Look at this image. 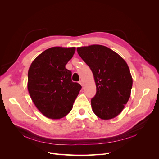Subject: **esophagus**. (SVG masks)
I'll return each mask as SVG.
<instances>
[{"mask_svg":"<svg viewBox=\"0 0 159 159\" xmlns=\"http://www.w3.org/2000/svg\"><path fill=\"white\" fill-rule=\"evenodd\" d=\"M79 83L80 84V85H81V86L84 85V81H83V80H80V81H79Z\"/></svg>","mask_w":159,"mask_h":159,"instance_id":"34e87169","label":"esophagus"}]
</instances>
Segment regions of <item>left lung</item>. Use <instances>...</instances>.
<instances>
[{
    "label": "left lung",
    "mask_w": 159,
    "mask_h": 159,
    "mask_svg": "<svg viewBox=\"0 0 159 159\" xmlns=\"http://www.w3.org/2000/svg\"><path fill=\"white\" fill-rule=\"evenodd\" d=\"M77 51L93 74L96 94L91 99L93 113L104 120L117 116L128 102L133 85L126 61L102 45L80 47Z\"/></svg>",
    "instance_id": "8db88e82"
}]
</instances>
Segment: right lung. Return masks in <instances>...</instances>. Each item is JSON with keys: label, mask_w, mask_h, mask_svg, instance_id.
Here are the masks:
<instances>
[{"label": "right lung", "mask_w": 159, "mask_h": 159, "mask_svg": "<svg viewBox=\"0 0 159 159\" xmlns=\"http://www.w3.org/2000/svg\"><path fill=\"white\" fill-rule=\"evenodd\" d=\"M75 48L53 47L32 61L28 73V89L33 103L48 118L58 119L69 113L81 86L71 80L66 65Z\"/></svg>", "instance_id": "obj_1"}]
</instances>
